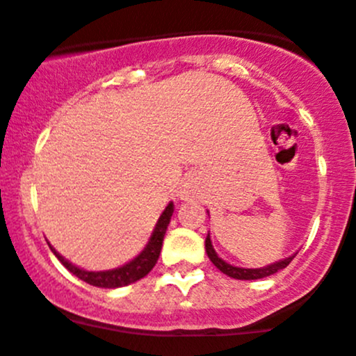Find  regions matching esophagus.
<instances>
[{"label":"esophagus","mask_w":356,"mask_h":356,"mask_svg":"<svg viewBox=\"0 0 356 356\" xmlns=\"http://www.w3.org/2000/svg\"><path fill=\"white\" fill-rule=\"evenodd\" d=\"M200 195V181L195 175H186L177 189V196L181 200H191Z\"/></svg>","instance_id":"esophagus-1"}]
</instances>
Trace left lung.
I'll use <instances>...</instances> for the list:
<instances>
[{"label":"left lung","instance_id":"8db88e82","mask_svg":"<svg viewBox=\"0 0 356 356\" xmlns=\"http://www.w3.org/2000/svg\"><path fill=\"white\" fill-rule=\"evenodd\" d=\"M205 250H207V255H209V259L212 261V264L216 266L217 270L222 271V273L227 275V277L236 278V280H259V278L271 277V275L278 273L280 270L287 268V266L291 264L292 259L296 257V254H298V252H296V254L289 255V257L280 259V261L277 262H271V264L268 266H262V268H240V266L229 264V262H226L224 259H220L219 255H217V252L213 250L212 240H210V233L207 234L205 238Z\"/></svg>","mask_w":356,"mask_h":356}]
</instances>
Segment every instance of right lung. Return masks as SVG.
Returning a JSON list of instances; mask_svg holds the SVG:
<instances>
[{
	"instance_id": "add662e5",
	"label": "right lung",
	"mask_w": 356,
	"mask_h": 356,
	"mask_svg": "<svg viewBox=\"0 0 356 356\" xmlns=\"http://www.w3.org/2000/svg\"><path fill=\"white\" fill-rule=\"evenodd\" d=\"M174 213V202L168 203L165 207V210L161 212V216L158 217L156 226H154L153 233H151L149 241L146 243V247L132 259V261L125 262L123 266H118L115 270H106V271H88L83 270L79 266H74L72 262H69L67 259L62 257L50 243V250L54 252L55 257L62 262V264L71 271L72 275L79 278V280L86 282V284L94 285V287L101 289H118L125 287V285L134 284V282L140 280V278L146 277L151 270L156 264L158 257H160L161 245H163L165 233H167V227L170 224V217Z\"/></svg>"
}]
</instances>
